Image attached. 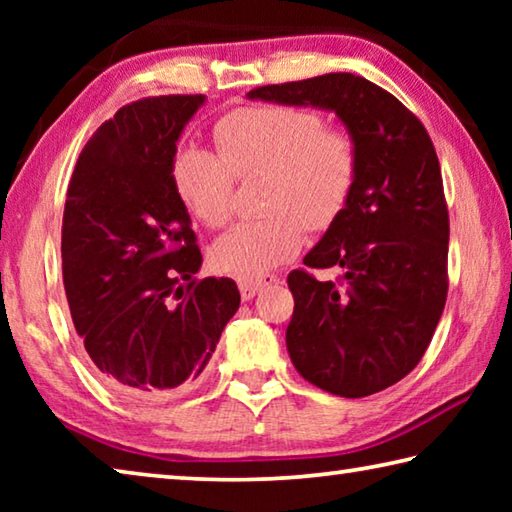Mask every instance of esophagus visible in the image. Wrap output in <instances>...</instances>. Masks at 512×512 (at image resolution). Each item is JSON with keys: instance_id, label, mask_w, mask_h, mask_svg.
Segmentation results:
<instances>
[{"instance_id": "1", "label": "esophagus", "mask_w": 512, "mask_h": 512, "mask_svg": "<svg viewBox=\"0 0 512 512\" xmlns=\"http://www.w3.org/2000/svg\"><path fill=\"white\" fill-rule=\"evenodd\" d=\"M275 282H277L275 273H257V275H250V277H239V280H237L241 298H244V300L255 298L259 291H262L264 287H271V284H275Z\"/></svg>"}]
</instances>
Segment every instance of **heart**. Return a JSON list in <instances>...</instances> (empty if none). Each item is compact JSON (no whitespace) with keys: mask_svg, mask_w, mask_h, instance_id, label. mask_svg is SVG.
<instances>
[{"mask_svg":"<svg viewBox=\"0 0 512 512\" xmlns=\"http://www.w3.org/2000/svg\"><path fill=\"white\" fill-rule=\"evenodd\" d=\"M216 151L185 149L173 162V185L198 221L221 228L235 212L237 178H268L266 219L239 223L212 246L216 271L266 273L296 257L305 228L327 230L341 219L359 178V142L327 128L316 110L250 106L219 121Z\"/></svg>","mask_w":512,"mask_h":512,"instance_id":"heart-1","label":"heart"}]
</instances>
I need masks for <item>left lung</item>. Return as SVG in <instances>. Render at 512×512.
<instances>
[{
  "label": "left lung",
  "instance_id": "left-lung-1",
  "mask_svg": "<svg viewBox=\"0 0 512 512\" xmlns=\"http://www.w3.org/2000/svg\"><path fill=\"white\" fill-rule=\"evenodd\" d=\"M250 99L334 110L357 137L361 164L341 219L305 266H339L336 282L305 268L287 282L293 366L323 391L366 397L418 366L443 316L449 212L433 142L391 92L348 72L262 85Z\"/></svg>",
  "mask_w": 512,
  "mask_h": 512
}]
</instances>
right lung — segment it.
<instances>
[{
    "label": "right lung",
    "instance_id": "add662e5",
    "mask_svg": "<svg viewBox=\"0 0 512 512\" xmlns=\"http://www.w3.org/2000/svg\"><path fill=\"white\" fill-rule=\"evenodd\" d=\"M203 101L126 103L85 144L67 187L69 314L101 379L131 400L187 393L239 309L235 280L194 277L203 255L173 185L176 142Z\"/></svg>",
    "mask_w": 512,
    "mask_h": 512
}]
</instances>
